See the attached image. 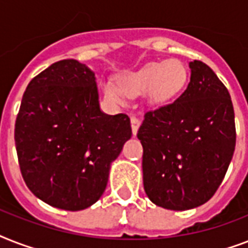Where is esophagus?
Returning <instances> with one entry per match:
<instances>
[{"label":"esophagus","instance_id":"34e87169","mask_svg":"<svg viewBox=\"0 0 248 248\" xmlns=\"http://www.w3.org/2000/svg\"><path fill=\"white\" fill-rule=\"evenodd\" d=\"M140 126V120L136 116L131 117V128H132V134L136 135L138 134V130H139Z\"/></svg>","mask_w":248,"mask_h":248}]
</instances>
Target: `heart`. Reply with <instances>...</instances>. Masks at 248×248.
Instances as JSON below:
<instances>
[{
  "instance_id": "1",
  "label": "heart",
  "mask_w": 248,
  "mask_h": 248,
  "mask_svg": "<svg viewBox=\"0 0 248 248\" xmlns=\"http://www.w3.org/2000/svg\"><path fill=\"white\" fill-rule=\"evenodd\" d=\"M188 78L186 68L180 60L169 59L162 63H149L139 71L130 72L118 77V85L104 82L103 93L117 103L127 95H138L147 91L148 99L153 104H163L177 96L184 89Z\"/></svg>"
}]
</instances>
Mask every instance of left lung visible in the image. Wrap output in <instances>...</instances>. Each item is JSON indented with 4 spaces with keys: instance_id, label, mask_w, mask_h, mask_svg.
I'll use <instances>...</instances> for the list:
<instances>
[{
    "instance_id": "1",
    "label": "left lung",
    "mask_w": 248,
    "mask_h": 248,
    "mask_svg": "<svg viewBox=\"0 0 248 248\" xmlns=\"http://www.w3.org/2000/svg\"><path fill=\"white\" fill-rule=\"evenodd\" d=\"M188 87L171 104L145 113L138 131L143 145V183L159 207L184 211L211 198L235 148L229 91L211 68L189 63Z\"/></svg>"
}]
</instances>
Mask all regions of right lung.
Listing matches in <instances>:
<instances>
[{
  "label": "right lung",
  "instance_id": "right-lung-1",
  "mask_svg": "<svg viewBox=\"0 0 248 248\" xmlns=\"http://www.w3.org/2000/svg\"><path fill=\"white\" fill-rule=\"evenodd\" d=\"M131 135L128 116L101 112L93 72L75 59L51 64L28 83L15 122L25 184L67 211L100 198L110 163Z\"/></svg>",
  "mask_w": 248,
  "mask_h": 248
}]
</instances>
